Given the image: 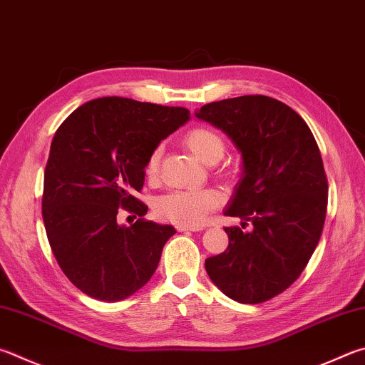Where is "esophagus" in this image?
Instances as JSON below:
<instances>
[{
    "instance_id": "obj_1",
    "label": "esophagus",
    "mask_w": 365,
    "mask_h": 365,
    "mask_svg": "<svg viewBox=\"0 0 365 365\" xmlns=\"http://www.w3.org/2000/svg\"><path fill=\"white\" fill-rule=\"evenodd\" d=\"M178 231H201L202 227H193V225H177Z\"/></svg>"
}]
</instances>
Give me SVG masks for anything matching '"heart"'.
Wrapping results in <instances>:
<instances>
[{"instance_id": "b5f03b06", "label": "heart", "mask_w": 365, "mask_h": 365, "mask_svg": "<svg viewBox=\"0 0 365 365\" xmlns=\"http://www.w3.org/2000/svg\"><path fill=\"white\" fill-rule=\"evenodd\" d=\"M183 143L204 164H215L225 153L223 138L214 129L205 125H195L185 132ZM160 160L161 148L158 147L151 151L145 164L147 175H156ZM218 204H220V196L212 190H175L161 196L155 202V212L164 220L197 227Z\"/></svg>"}]
</instances>
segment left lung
<instances>
[{
  "label": "left lung",
  "instance_id": "1",
  "mask_svg": "<svg viewBox=\"0 0 365 365\" xmlns=\"http://www.w3.org/2000/svg\"><path fill=\"white\" fill-rule=\"evenodd\" d=\"M195 115L241 153L242 175L225 214L254 227L225 228L228 247L205 260V271L233 300L267 302L292 286L319 242L329 191L321 151L302 116L267 96L225 98Z\"/></svg>",
  "mask_w": 365,
  "mask_h": 365
}]
</instances>
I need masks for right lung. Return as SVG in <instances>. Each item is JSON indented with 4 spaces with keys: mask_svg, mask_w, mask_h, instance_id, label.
Listing matches in <instances>:
<instances>
[{
    "mask_svg": "<svg viewBox=\"0 0 365 365\" xmlns=\"http://www.w3.org/2000/svg\"><path fill=\"white\" fill-rule=\"evenodd\" d=\"M188 119L182 107L102 97L57 129L44 170L43 220L58 267L86 295L119 302L153 276L175 228L143 218L125 227L117 212L147 214L134 196L145 164Z\"/></svg>",
    "mask_w": 365,
    "mask_h": 365,
    "instance_id": "right-lung-1",
    "label": "right lung"
}]
</instances>
